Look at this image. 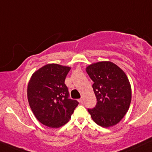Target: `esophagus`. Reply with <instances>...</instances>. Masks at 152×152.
<instances>
[{"mask_svg": "<svg viewBox=\"0 0 152 152\" xmlns=\"http://www.w3.org/2000/svg\"><path fill=\"white\" fill-rule=\"evenodd\" d=\"M79 102L80 103H83L84 102V99H83V98H81V99H79Z\"/></svg>", "mask_w": 152, "mask_h": 152, "instance_id": "esophagus-1", "label": "esophagus"}]
</instances>
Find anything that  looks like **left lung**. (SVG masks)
<instances>
[{"mask_svg": "<svg viewBox=\"0 0 152 152\" xmlns=\"http://www.w3.org/2000/svg\"><path fill=\"white\" fill-rule=\"evenodd\" d=\"M94 81L93 90L96 104L88 109L93 121L109 128L118 123L126 114L131 102V86L121 68L110 61L91 63L86 68Z\"/></svg>", "mask_w": 152, "mask_h": 152, "instance_id": "8db88e82", "label": "left lung"}]
</instances>
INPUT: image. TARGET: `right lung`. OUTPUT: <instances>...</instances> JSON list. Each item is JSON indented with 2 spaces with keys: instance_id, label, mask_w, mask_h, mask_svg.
Masks as SVG:
<instances>
[{
  "instance_id": "add662e5",
  "label": "right lung",
  "mask_w": 152,
  "mask_h": 152,
  "mask_svg": "<svg viewBox=\"0 0 152 152\" xmlns=\"http://www.w3.org/2000/svg\"><path fill=\"white\" fill-rule=\"evenodd\" d=\"M71 67L49 63L31 76L27 86L28 102L37 119L50 128L67 123L79 102L69 99L65 79Z\"/></svg>"
}]
</instances>
